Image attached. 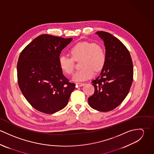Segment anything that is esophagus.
Wrapping results in <instances>:
<instances>
[{
	"label": "esophagus",
	"mask_w": 154,
	"mask_h": 154,
	"mask_svg": "<svg viewBox=\"0 0 154 154\" xmlns=\"http://www.w3.org/2000/svg\"><path fill=\"white\" fill-rule=\"evenodd\" d=\"M76 84L78 86H79V87H82V86H84V85H85V83H82V82H77Z\"/></svg>",
	"instance_id": "obj_1"
}]
</instances>
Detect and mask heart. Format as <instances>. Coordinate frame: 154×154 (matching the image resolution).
Listing matches in <instances>:
<instances>
[{"label":"heart","instance_id":"obj_1","mask_svg":"<svg viewBox=\"0 0 154 154\" xmlns=\"http://www.w3.org/2000/svg\"><path fill=\"white\" fill-rule=\"evenodd\" d=\"M72 58L65 55L59 59V65L62 71L66 75H72L74 70V60L81 59L82 69L76 72L73 80L84 81L92 78L95 72L101 70L106 62V54L104 47L97 43L81 42L73 46L70 50Z\"/></svg>","mask_w":154,"mask_h":154}]
</instances>
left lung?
Instances as JSON below:
<instances>
[{"label": "left lung", "instance_id": "obj_1", "mask_svg": "<svg viewBox=\"0 0 154 154\" xmlns=\"http://www.w3.org/2000/svg\"><path fill=\"white\" fill-rule=\"evenodd\" d=\"M103 40L106 62L100 76L92 81L95 88L88 103L94 109L106 112L119 106L128 95L133 82V67L129 51L109 32L95 33Z\"/></svg>", "mask_w": 154, "mask_h": 154}]
</instances>
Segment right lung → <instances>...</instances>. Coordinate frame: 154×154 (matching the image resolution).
<instances>
[{"label":"right lung","instance_id":"add662e5","mask_svg":"<svg viewBox=\"0 0 154 154\" xmlns=\"http://www.w3.org/2000/svg\"><path fill=\"white\" fill-rule=\"evenodd\" d=\"M72 41L48 34L40 35L26 45L17 63L18 85L28 102L46 114L67 106L75 84L69 82L59 65L62 50Z\"/></svg>","mask_w":154,"mask_h":154}]
</instances>
